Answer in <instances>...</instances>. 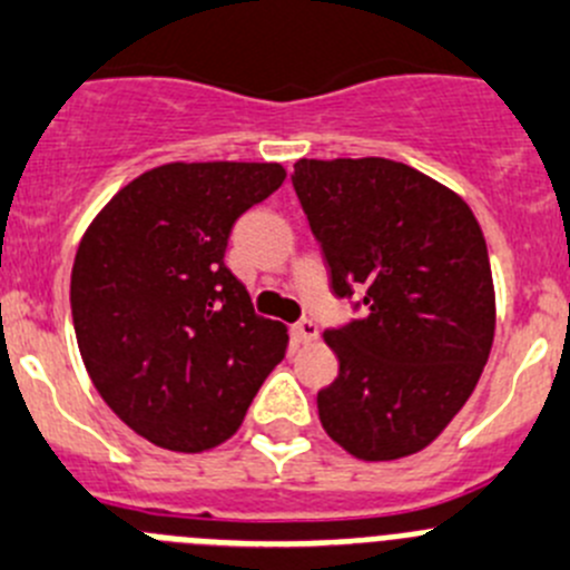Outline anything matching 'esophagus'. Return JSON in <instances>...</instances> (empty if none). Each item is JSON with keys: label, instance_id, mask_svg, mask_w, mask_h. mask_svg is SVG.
Masks as SVG:
<instances>
[{"label": "esophagus", "instance_id": "obj_1", "mask_svg": "<svg viewBox=\"0 0 570 570\" xmlns=\"http://www.w3.org/2000/svg\"><path fill=\"white\" fill-rule=\"evenodd\" d=\"M294 338L299 341V344H313V341L318 338V327L311 318H305V322L294 324Z\"/></svg>", "mask_w": 570, "mask_h": 570}]
</instances>
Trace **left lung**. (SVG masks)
I'll return each mask as SVG.
<instances>
[{
	"instance_id": "left-lung-1",
	"label": "left lung",
	"mask_w": 570,
	"mask_h": 570,
	"mask_svg": "<svg viewBox=\"0 0 570 570\" xmlns=\"http://www.w3.org/2000/svg\"><path fill=\"white\" fill-rule=\"evenodd\" d=\"M296 195L338 296L366 316L327 330L338 377L327 436L361 462L420 453L462 411L495 338L487 240L468 200L403 161L299 159Z\"/></svg>"
}]
</instances>
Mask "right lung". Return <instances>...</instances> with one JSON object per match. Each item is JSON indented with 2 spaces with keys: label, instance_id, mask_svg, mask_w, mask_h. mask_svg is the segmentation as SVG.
Returning <instances> with one entry per match:
<instances>
[{
  "label": "right lung",
  "instance_id": "right-lung-1",
  "mask_svg": "<svg viewBox=\"0 0 570 570\" xmlns=\"http://www.w3.org/2000/svg\"><path fill=\"white\" fill-rule=\"evenodd\" d=\"M285 181L279 161H167L119 189L80 237L72 318L108 409L176 453L235 436L288 327L226 268L235 220Z\"/></svg>",
  "mask_w": 570,
  "mask_h": 570
}]
</instances>
